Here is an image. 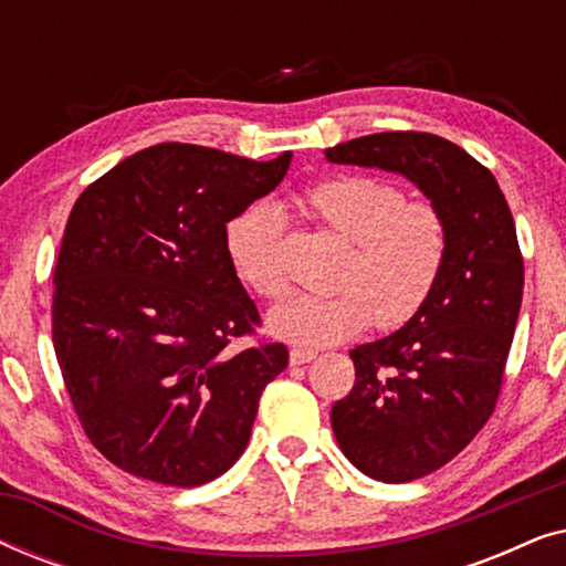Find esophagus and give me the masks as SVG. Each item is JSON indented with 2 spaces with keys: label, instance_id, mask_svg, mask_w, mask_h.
Here are the masks:
<instances>
[{
  "label": "esophagus",
  "instance_id": "esophagus-1",
  "mask_svg": "<svg viewBox=\"0 0 566 566\" xmlns=\"http://www.w3.org/2000/svg\"><path fill=\"white\" fill-rule=\"evenodd\" d=\"M316 353L314 350H304V347H293V350L289 353V360L291 366H304V363L314 360Z\"/></svg>",
  "mask_w": 566,
  "mask_h": 566
}]
</instances>
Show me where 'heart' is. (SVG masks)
<instances>
[{"instance_id":"obj_1","label":"heart","mask_w":566,"mask_h":566,"mask_svg":"<svg viewBox=\"0 0 566 566\" xmlns=\"http://www.w3.org/2000/svg\"><path fill=\"white\" fill-rule=\"evenodd\" d=\"M293 206L337 237L347 252L335 273V293H301L270 314L273 335L324 347L376 327L394 329L422 312L448 262V221L430 200H407L401 185L376 175H324L293 192ZM283 219L270 203L247 206L227 223L223 247L234 275L260 298L289 289Z\"/></svg>"}]
</instances>
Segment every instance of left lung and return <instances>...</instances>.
I'll return each instance as SVG.
<instances>
[{"mask_svg": "<svg viewBox=\"0 0 566 566\" xmlns=\"http://www.w3.org/2000/svg\"><path fill=\"white\" fill-rule=\"evenodd\" d=\"M337 165L412 180L448 221L438 289L405 327L350 350L355 384L332 407L347 461L386 484L446 467L490 420L523 298L515 221L484 165L436 134L386 130L324 149Z\"/></svg>", "mask_w": 566, "mask_h": 566, "instance_id": "1", "label": "left lung"}]
</instances>
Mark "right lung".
<instances>
[{
	"instance_id": "right-lung-1",
	"label": "right lung",
	"mask_w": 566,
	"mask_h": 566,
	"mask_svg": "<svg viewBox=\"0 0 566 566\" xmlns=\"http://www.w3.org/2000/svg\"><path fill=\"white\" fill-rule=\"evenodd\" d=\"M289 165L291 151L254 161L169 142L76 198L53 270V347L90 443L128 474L200 486L250 443L289 347L231 350L262 319L223 231Z\"/></svg>"
}]
</instances>
